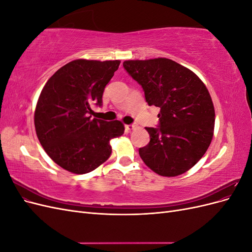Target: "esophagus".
<instances>
[{
  "instance_id": "1",
  "label": "esophagus",
  "mask_w": 252,
  "mask_h": 252,
  "mask_svg": "<svg viewBox=\"0 0 252 252\" xmlns=\"http://www.w3.org/2000/svg\"><path fill=\"white\" fill-rule=\"evenodd\" d=\"M136 127V125L135 124H130V125H125V129L126 130H128V131H130V130H132V129H134Z\"/></svg>"
}]
</instances>
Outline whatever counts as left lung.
<instances>
[{
	"mask_svg": "<svg viewBox=\"0 0 252 252\" xmlns=\"http://www.w3.org/2000/svg\"><path fill=\"white\" fill-rule=\"evenodd\" d=\"M123 66L142 85L148 105L159 108V127L145 128L150 142L139 149L143 162L162 177L188 171L207 151L215 130L207 87L193 71L166 58L128 60Z\"/></svg>",
	"mask_w": 252,
	"mask_h": 252,
	"instance_id": "left-lung-1",
	"label": "left lung"
}]
</instances>
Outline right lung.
Segmentation results:
<instances>
[{
    "instance_id": "right-lung-1",
    "label": "right lung",
    "mask_w": 252,
    "mask_h": 252,
    "mask_svg": "<svg viewBox=\"0 0 252 252\" xmlns=\"http://www.w3.org/2000/svg\"><path fill=\"white\" fill-rule=\"evenodd\" d=\"M120 63L74 60L43 87L34 110L35 132L46 154L63 169L77 174L94 170L110 157V140L124 133L121 121L89 116L91 105H102L105 86Z\"/></svg>"
}]
</instances>
